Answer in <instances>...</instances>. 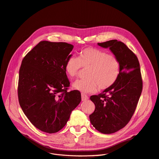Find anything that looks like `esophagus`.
Listing matches in <instances>:
<instances>
[{"label":"esophagus","instance_id":"esophagus-1","mask_svg":"<svg viewBox=\"0 0 159 159\" xmlns=\"http://www.w3.org/2000/svg\"><path fill=\"white\" fill-rule=\"evenodd\" d=\"M81 96H82V101H87V100L89 99V97H88L87 96H86L85 94H82Z\"/></svg>","mask_w":159,"mask_h":159}]
</instances>
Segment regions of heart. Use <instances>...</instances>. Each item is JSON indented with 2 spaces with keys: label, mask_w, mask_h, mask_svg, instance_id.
I'll return each instance as SVG.
<instances>
[{
  "label": "heart",
  "mask_w": 159,
  "mask_h": 159,
  "mask_svg": "<svg viewBox=\"0 0 159 159\" xmlns=\"http://www.w3.org/2000/svg\"><path fill=\"white\" fill-rule=\"evenodd\" d=\"M82 68L87 69V79L75 81L72 87L84 94L94 93L98 86L104 90L115 83L120 75V63L115 55L88 47L80 52L78 58L70 57L65 62V72L71 78L77 77Z\"/></svg>",
  "instance_id": "obj_1"
}]
</instances>
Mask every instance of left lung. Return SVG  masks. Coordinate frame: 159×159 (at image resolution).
Returning <instances> with one entry per match:
<instances>
[{
  "label": "left lung",
  "mask_w": 159,
  "mask_h": 159,
  "mask_svg": "<svg viewBox=\"0 0 159 159\" xmlns=\"http://www.w3.org/2000/svg\"><path fill=\"white\" fill-rule=\"evenodd\" d=\"M107 48L120 63L115 83L98 95L90 98L95 110L89 116L93 126L104 134L115 133L131 120L142 91L143 83L138 58L125 44L116 39L98 43Z\"/></svg>",
  "instance_id": "left-lung-1"
}]
</instances>
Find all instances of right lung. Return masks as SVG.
<instances>
[{
  "label": "right lung",
  "mask_w": 159,
  "mask_h": 159,
  "mask_svg": "<svg viewBox=\"0 0 159 159\" xmlns=\"http://www.w3.org/2000/svg\"><path fill=\"white\" fill-rule=\"evenodd\" d=\"M74 46L63 42L40 41L23 58L19 74L20 106L39 130L57 133L81 101L79 90L67 92L70 82L65 70Z\"/></svg>",
  "instance_id": "right-lung-1"
}]
</instances>
